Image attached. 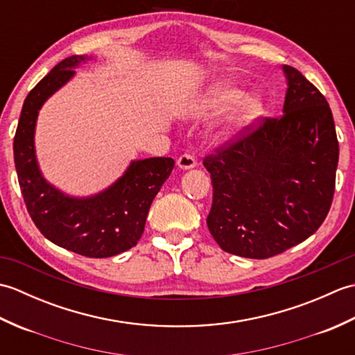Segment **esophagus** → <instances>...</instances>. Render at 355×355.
<instances>
[{"label": "esophagus", "mask_w": 355, "mask_h": 355, "mask_svg": "<svg viewBox=\"0 0 355 355\" xmlns=\"http://www.w3.org/2000/svg\"><path fill=\"white\" fill-rule=\"evenodd\" d=\"M177 164H178L180 169L189 171V169H193L195 166H197V160H195V157H193L192 154H187V153H186V154L178 157Z\"/></svg>", "instance_id": "1"}]
</instances>
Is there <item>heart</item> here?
<instances>
[{
  "instance_id": "1",
  "label": "heart",
  "mask_w": 355,
  "mask_h": 355,
  "mask_svg": "<svg viewBox=\"0 0 355 355\" xmlns=\"http://www.w3.org/2000/svg\"><path fill=\"white\" fill-rule=\"evenodd\" d=\"M230 110L227 139H235L258 122L263 114L266 105L259 96H245L244 89L225 82L210 85L198 99V112L202 116H221Z\"/></svg>"
}]
</instances>
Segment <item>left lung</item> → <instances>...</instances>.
Here are the masks:
<instances>
[{
	"label": "left lung",
	"mask_w": 355,
	"mask_h": 355,
	"mask_svg": "<svg viewBox=\"0 0 355 355\" xmlns=\"http://www.w3.org/2000/svg\"><path fill=\"white\" fill-rule=\"evenodd\" d=\"M284 114L205 158L214 186L207 227L224 252L266 259L310 238L336 186L338 141L325 97L282 67Z\"/></svg>",
	"instance_id": "1"
}]
</instances>
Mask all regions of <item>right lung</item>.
Segmentation results:
<instances>
[{
	"label": "right lung",
	"instance_id": "1",
	"mask_svg": "<svg viewBox=\"0 0 355 355\" xmlns=\"http://www.w3.org/2000/svg\"><path fill=\"white\" fill-rule=\"evenodd\" d=\"M93 59L78 55L64 59L28 93L15 134L13 157L27 210L42 235L65 250L110 258L139 243L149 207L175 162L169 157L132 160L122 177L89 197H73L45 180L35 149L37 114L74 78V69Z\"/></svg>",
	"mask_w": 355,
	"mask_h": 355
}]
</instances>
